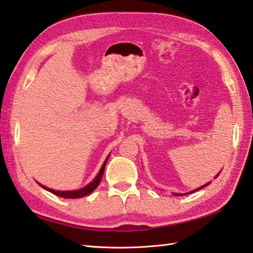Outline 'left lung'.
<instances>
[{
  "mask_svg": "<svg viewBox=\"0 0 253 253\" xmlns=\"http://www.w3.org/2000/svg\"><path fill=\"white\" fill-rule=\"evenodd\" d=\"M218 175H219V173H218V174H217V175H216L215 177H214V178H216V177H217ZM209 184H210V182H208V184H206V185H203V186H202V187H200V188H198V189H196V190H193V191H190L189 193H191V192H195V191H197V190H199V189H202V188H204V187H207V186H208ZM174 195H175V196H184V195H188V192H187V193H174Z\"/></svg>",
  "mask_w": 253,
  "mask_h": 253,
  "instance_id": "obj_1",
  "label": "left lung"
}]
</instances>
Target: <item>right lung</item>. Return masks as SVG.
I'll use <instances>...</instances> for the list:
<instances>
[{"label": "right lung", "instance_id": "1", "mask_svg": "<svg viewBox=\"0 0 253 253\" xmlns=\"http://www.w3.org/2000/svg\"><path fill=\"white\" fill-rule=\"evenodd\" d=\"M107 159H109V157H107L106 160L104 161V163H103V165H102V168H101V169H100V171H99V174L96 175L95 178H94L92 181H91L89 185H87L85 187L82 188V189H79V190H71V191L53 190V189H50V188H47V187H45V186H43V185L39 184V182H38V184H39L42 188H44L45 190L50 191V192H52V193H54V195H56V196H58V197L67 198V199L83 198V197L87 196V195H89V193L92 192V191L95 189V188L99 186L100 181H101V179H102V176H103V173H104V169H105V165H106V162H107Z\"/></svg>", "mask_w": 253, "mask_h": 253}]
</instances>
